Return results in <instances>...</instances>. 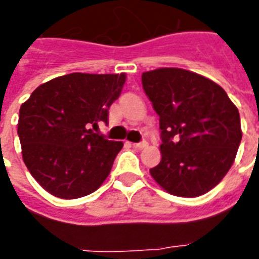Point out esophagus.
<instances>
[{"label":"esophagus","instance_id":"1","mask_svg":"<svg viewBox=\"0 0 259 259\" xmlns=\"http://www.w3.org/2000/svg\"><path fill=\"white\" fill-rule=\"evenodd\" d=\"M132 145H133L134 148H137V149H144V148L148 146V142L142 141V142H137V144H132Z\"/></svg>","mask_w":259,"mask_h":259}]
</instances>
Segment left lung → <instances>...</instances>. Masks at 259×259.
Wrapping results in <instances>:
<instances>
[{
	"instance_id": "left-lung-1",
	"label": "left lung",
	"mask_w": 259,
	"mask_h": 259,
	"mask_svg": "<svg viewBox=\"0 0 259 259\" xmlns=\"http://www.w3.org/2000/svg\"><path fill=\"white\" fill-rule=\"evenodd\" d=\"M142 87L160 117L161 161L149 170L175 196L196 197L218 185L242 140L241 118L226 91L183 68L144 72Z\"/></svg>"
}]
</instances>
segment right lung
<instances>
[{
    "instance_id": "add662e5",
    "label": "right lung",
    "mask_w": 259,
    "mask_h": 259,
    "mask_svg": "<svg viewBox=\"0 0 259 259\" xmlns=\"http://www.w3.org/2000/svg\"><path fill=\"white\" fill-rule=\"evenodd\" d=\"M126 74L63 75L42 83L20 107L22 160L34 180L60 199L97 191L110 175L122 141L91 130L107 122Z\"/></svg>"
}]
</instances>
